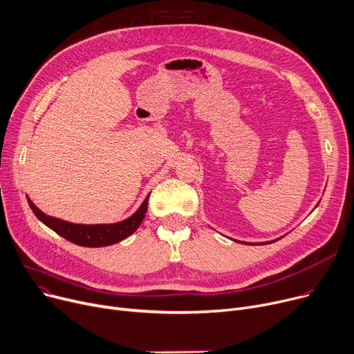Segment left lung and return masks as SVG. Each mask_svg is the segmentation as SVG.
Returning <instances> with one entry per match:
<instances>
[{"label": "left lung", "mask_w": 354, "mask_h": 354, "mask_svg": "<svg viewBox=\"0 0 354 354\" xmlns=\"http://www.w3.org/2000/svg\"><path fill=\"white\" fill-rule=\"evenodd\" d=\"M281 237H279V239H276V240H272V241H264V243H247V241H240V240H234V241H239V243H241V244H252V245H257V244H270V243H273V241H277V240H280Z\"/></svg>", "instance_id": "1"}]
</instances>
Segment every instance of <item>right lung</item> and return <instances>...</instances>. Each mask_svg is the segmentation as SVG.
<instances>
[{"label":"right lung","instance_id":"1","mask_svg":"<svg viewBox=\"0 0 354 354\" xmlns=\"http://www.w3.org/2000/svg\"><path fill=\"white\" fill-rule=\"evenodd\" d=\"M150 194L144 198L138 209L127 218L111 224H75L61 218L47 216L27 197L32 213L39 221H43L51 230H54L66 240L82 247H106L131 236L140 227L147 213Z\"/></svg>","mask_w":354,"mask_h":354}]
</instances>
